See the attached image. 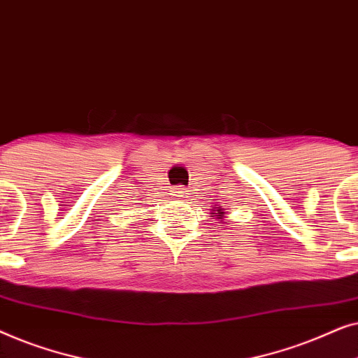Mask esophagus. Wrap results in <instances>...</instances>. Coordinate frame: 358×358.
Wrapping results in <instances>:
<instances>
[{
    "instance_id": "obj_1",
    "label": "esophagus",
    "mask_w": 358,
    "mask_h": 358,
    "mask_svg": "<svg viewBox=\"0 0 358 358\" xmlns=\"http://www.w3.org/2000/svg\"><path fill=\"white\" fill-rule=\"evenodd\" d=\"M185 192H187V190H185L184 187H180V185H179L178 189H174L176 197H185Z\"/></svg>"
}]
</instances>
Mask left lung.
<instances>
[{"label":"left lung","mask_w":358,"mask_h":358,"mask_svg":"<svg viewBox=\"0 0 358 358\" xmlns=\"http://www.w3.org/2000/svg\"><path fill=\"white\" fill-rule=\"evenodd\" d=\"M220 213H223V212H220Z\"/></svg>","instance_id":"8db88e82"}]
</instances>
